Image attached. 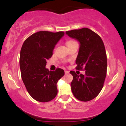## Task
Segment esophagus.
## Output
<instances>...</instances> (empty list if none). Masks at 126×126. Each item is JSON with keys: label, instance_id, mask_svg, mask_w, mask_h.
Returning a JSON list of instances; mask_svg holds the SVG:
<instances>
[{"label": "esophagus", "instance_id": "esophagus-1", "mask_svg": "<svg viewBox=\"0 0 126 126\" xmlns=\"http://www.w3.org/2000/svg\"><path fill=\"white\" fill-rule=\"evenodd\" d=\"M64 72H65V74H69V72L68 71L65 70V71H64Z\"/></svg>", "mask_w": 126, "mask_h": 126}]
</instances>
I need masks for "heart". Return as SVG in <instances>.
Wrapping results in <instances>:
<instances>
[{
    "instance_id": "1",
    "label": "heart",
    "mask_w": 126,
    "mask_h": 126,
    "mask_svg": "<svg viewBox=\"0 0 126 126\" xmlns=\"http://www.w3.org/2000/svg\"><path fill=\"white\" fill-rule=\"evenodd\" d=\"M76 43L75 41H68L66 42V45H69V44H72V43Z\"/></svg>"
}]
</instances>
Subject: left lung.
Instances as JSON below:
<instances>
[{
	"instance_id": "1",
	"label": "left lung",
	"mask_w": 126,
	"mask_h": 126,
	"mask_svg": "<svg viewBox=\"0 0 126 126\" xmlns=\"http://www.w3.org/2000/svg\"><path fill=\"white\" fill-rule=\"evenodd\" d=\"M66 33L79 41L76 69L85 71L84 75L70 71L73 76L71 90L79 101H91L101 92L106 77L107 63L104 44L97 33L88 28L67 31Z\"/></svg>"
}]
</instances>
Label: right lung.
<instances>
[{"label": "right lung", "instance_id": "1", "mask_svg": "<svg viewBox=\"0 0 126 126\" xmlns=\"http://www.w3.org/2000/svg\"><path fill=\"white\" fill-rule=\"evenodd\" d=\"M64 35L63 32H38L22 44L19 59L21 77L29 94L39 102H49L57 94V83L64 76V70L58 68L49 71L46 65Z\"/></svg>", "mask_w": 126, "mask_h": 126}]
</instances>
